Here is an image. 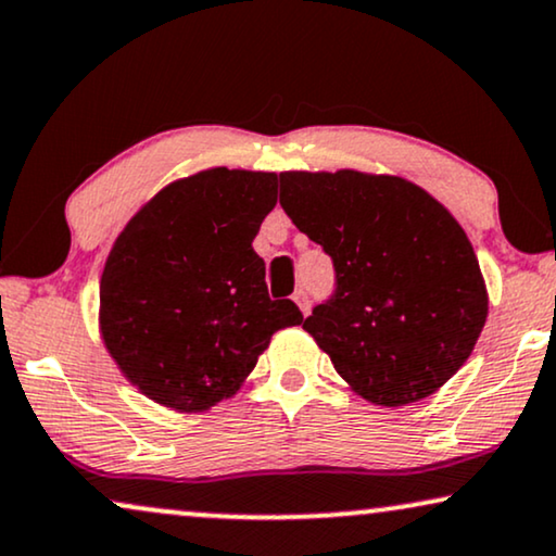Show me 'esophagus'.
<instances>
[{"instance_id":"34e87169","label":"esophagus","mask_w":556,"mask_h":556,"mask_svg":"<svg viewBox=\"0 0 556 556\" xmlns=\"http://www.w3.org/2000/svg\"><path fill=\"white\" fill-rule=\"evenodd\" d=\"M293 301H295V306H299V308H301V314H303V316H306V314H308V311H311V301H308V293H306V291H303V288H299V291H295V293H293Z\"/></svg>"}]
</instances>
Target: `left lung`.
<instances>
[{"mask_svg":"<svg viewBox=\"0 0 556 556\" xmlns=\"http://www.w3.org/2000/svg\"><path fill=\"white\" fill-rule=\"evenodd\" d=\"M280 207L331 255L337 293L303 329L371 405L438 392L473 352L489 291L468 235L394 174L283 172Z\"/></svg>","mask_w":556,"mask_h":556,"instance_id":"1","label":"left lung"}]
</instances>
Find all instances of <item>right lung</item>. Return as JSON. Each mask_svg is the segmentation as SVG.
I'll use <instances>...</instances> for the list:
<instances>
[{
  "label": "right lung",
  "mask_w": 556,
  "mask_h": 556,
  "mask_svg": "<svg viewBox=\"0 0 556 556\" xmlns=\"http://www.w3.org/2000/svg\"><path fill=\"white\" fill-rule=\"evenodd\" d=\"M276 202V172L212 166L159 189L113 242L98 329L156 405L189 415L232 397L273 333L303 321L293 301H270L253 250Z\"/></svg>",
  "instance_id": "right-lung-1"
}]
</instances>
